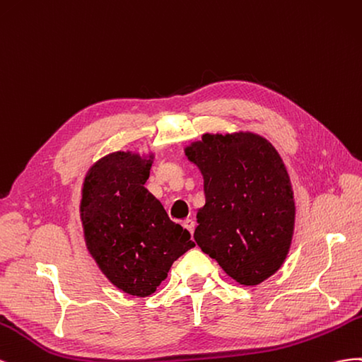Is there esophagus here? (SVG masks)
Wrapping results in <instances>:
<instances>
[{"label": "esophagus", "mask_w": 362, "mask_h": 362, "mask_svg": "<svg viewBox=\"0 0 362 362\" xmlns=\"http://www.w3.org/2000/svg\"><path fill=\"white\" fill-rule=\"evenodd\" d=\"M183 227L192 235V233H194V229H195V221H194L192 218H187V220L183 221Z\"/></svg>", "instance_id": "obj_1"}]
</instances>
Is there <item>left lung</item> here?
Here are the masks:
<instances>
[{"mask_svg": "<svg viewBox=\"0 0 362 362\" xmlns=\"http://www.w3.org/2000/svg\"><path fill=\"white\" fill-rule=\"evenodd\" d=\"M185 154L204 179L195 243L240 285H259L282 267L294 233V192L281 154L252 132L204 133Z\"/></svg>", "mask_w": 362, "mask_h": 362, "instance_id": "1", "label": "left lung"}]
</instances>
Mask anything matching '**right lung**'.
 Wrapping results in <instances>:
<instances>
[{
  "label": "right lung",
  "mask_w": 362,
  "mask_h": 362,
  "mask_svg": "<svg viewBox=\"0 0 362 362\" xmlns=\"http://www.w3.org/2000/svg\"><path fill=\"white\" fill-rule=\"evenodd\" d=\"M153 158V153H110L92 165L81 188L88 252L118 290L136 297L156 291L173 262L195 245L144 187Z\"/></svg>",
  "instance_id": "right-lung-1"
}]
</instances>
